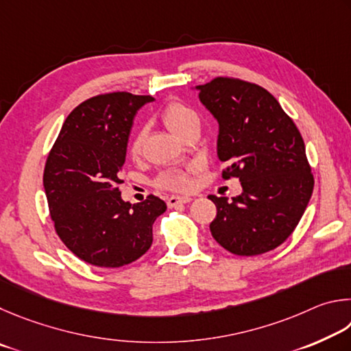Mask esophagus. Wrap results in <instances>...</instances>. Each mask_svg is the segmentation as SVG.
<instances>
[{
  "mask_svg": "<svg viewBox=\"0 0 351 351\" xmlns=\"http://www.w3.org/2000/svg\"><path fill=\"white\" fill-rule=\"evenodd\" d=\"M193 199L188 197V195H183V197H180V195H171V197L166 200V204H168L169 208H176L179 205H183V204H189Z\"/></svg>",
  "mask_w": 351,
  "mask_h": 351,
  "instance_id": "34e87169",
  "label": "esophagus"
}]
</instances>
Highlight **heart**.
I'll return each mask as SVG.
<instances>
[{"mask_svg":"<svg viewBox=\"0 0 351 351\" xmlns=\"http://www.w3.org/2000/svg\"><path fill=\"white\" fill-rule=\"evenodd\" d=\"M162 120L165 123V126L180 138L189 131V129L199 128L200 125L199 115L195 114V110L180 101L169 103L168 106L163 109ZM141 143H143L141 134H135L134 137L129 140L128 154L132 158L138 157V154L141 151ZM157 185L162 188L176 189V191H185V189L191 186V179H189V174L186 171L171 169L163 172V174H160L157 179Z\"/></svg>","mask_w":351,"mask_h":351,"instance_id":"heart-1","label":"heart"}]
</instances>
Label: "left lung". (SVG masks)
I'll return each instance as SVG.
<instances>
[{
    "label": "left lung",
    "mask_w": 351,
    "mask_h": 351,
    "mask_svg": "<svg viewBox=\"0 0 351 351\" xmlns=\"http://www.w3.org/2000/svg\"><path fill=\"white\" fill-rule=\"evenodd\" d=\"M219 123L217 156L242 194L228 202L210 195L217 216L210 225L219 245L237 256L278 248L304 216L315 186L304 138L267 89L239 78L217 77L195 86Z\"/></svg>",
    "instance_id": "1"
}]
</instances>
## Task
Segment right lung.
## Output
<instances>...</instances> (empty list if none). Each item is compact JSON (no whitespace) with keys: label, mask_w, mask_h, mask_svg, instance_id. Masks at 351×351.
Wrapping results in <instances>:
<instances>
[{"label":"right lung","mask_w":351,"mask_h":351,"mask_svg":"<svg viewBox=\"0 0 351 351\" xmlns=\"http://www.w3.org/2000/svg\"><path fill=\"white\" fill-rule=\"evenodd\" d=\"M151 95L110 92L72 110L49 152L43 185L55 231L78 259L103 268L128 265L149 250L166 204L121 199L120 171L137 110Z\"/></svg>","instance_id":"add662e5"}]
</instances>
